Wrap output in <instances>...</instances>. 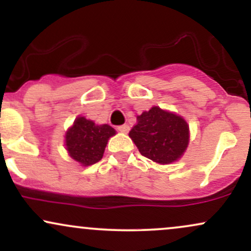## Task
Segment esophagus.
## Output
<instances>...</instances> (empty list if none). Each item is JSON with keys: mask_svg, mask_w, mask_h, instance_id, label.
<instances>
[{"mask_svg": "<svg viewBox=\"0 0 251 251\" xmlns=\"http://www.w3.org/2000/svg\"><path fill=\"white\" fill-rule=\"evenodd\" d=\"M117 129L119 132H122V133H127L129 127H128V125H122V126H118Z\"/></svg>", "mask_w": 251, "mask_h": 251, "instance_id": "34e87169", "label": "esophagus"}]
</instances>
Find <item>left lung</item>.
<instances>
[{
	"label": "left lung",
	"mask_w": 251,
	"mask_h": 251,
	"mask_svg": "<svg viewBox=\"0 0 251 251\" xmlns=\"http://www.w3.org/2000/svg\"><path fill=\"white\" fill-rule=\"evenodd\" d=\"M128 135L144 157L158 164H171L188 148L189 125L177 114L153 106L137 117Z\"/></svg>",
	"instance_id": "8db88e82"
}]
</instances>
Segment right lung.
<instances>
[{
	"label": "right lung",
	"instance_id": "1",
	"mask_svg": "<svg viewBox=\"0 0 251 251\" xmlns=\"http://www.w3.org/2000/svg\"><path fill=\"white\" fill-rule=\"evenodd\" d=\"M114 134L116 129L107 124L97 125L92 120L77 117L66 132V150L82 166L93 165L101 159L108 139Z\"/></svg>",
	"mask_w": 251,
	"mask_h": 251
}]
</instances>
